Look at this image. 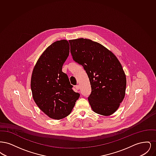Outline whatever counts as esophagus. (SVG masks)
<instances>
[{"label": "esophagus", "instance_id": "obj_1", "mask_svg": "<svg viewBox=\"0 0 156 156\" xmlns=\"http://www.w3.org/2000/svg\"><path fill=\"white\" fill-rule=\"evenodd\" d=\"M75 89H77V90H79L80 88V86L79 85H76V86L75 87Z\"/></svg>", "mask_w": 156, "mask_h": 156}]
</instances>
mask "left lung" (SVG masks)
Here are the masks:
<instances>
[{"instance_id": "left-lung-1", "label": "left lung", "mask_w": 156, "mask_h": 156, "mask_svg": "<svg viewBox=\"0 0 156 156\" xmlns=\"http://www.w3.org/2000/svg\"><path fill=\"white\" fill-rule=\"evenodd\" d=\"M69 43L73 60L82 66L89 78L92 109L101 115H111L118 109L126 91V75L119 60L102 45L89 39Z\"/></svg>"}]
</instances>
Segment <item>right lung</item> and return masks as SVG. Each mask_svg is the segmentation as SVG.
Instances as JSON below:
<instances>
[{"label":"right lung","mask_w":156,"mask_h":156,"mask_svg":"<svg viewBox=\"0 0 156 156\" xmlns=\"http://www.w3.org/2000/svg\"><path fill=\"white\" fill-rule=\"evenodd\" d=\"M69 52L67 40L48 46L38 59L31 79L33 98L49 118L63 119L72 111L80 94L74 92L62 67Z\"/></svg>","instance_id":"obj_1"}]
</instances>
